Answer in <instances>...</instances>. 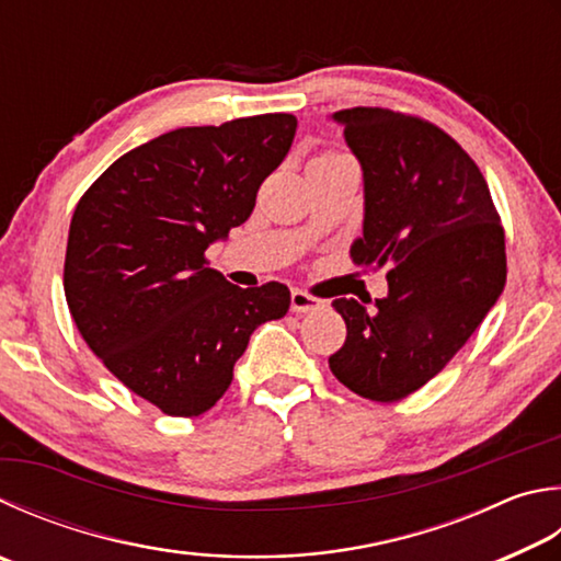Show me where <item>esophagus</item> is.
I'll return each mask as SVG.
<instances>
[{
    "label": "esophagus",
    "instance_id": "34e87169",
    "mask_svg": "<svg viewBox=\"0 0 561 561\" xmlns=\"http://www.w3.org/2000/svg\"><path fill=\"white\" fill-rule=\"evenodd\" d=\"M321 307H323V301L311 297V294L301 291V289H294L291 291V311L309 313V311H316V309H321Z\"/></svg>",
    "mask_w": 561,
    "mask_h": 561
}]
</instances>
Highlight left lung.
<instances>
[{
    "mask_svg": "<svg viewBox=\"0 0 561 561\" xmlns=\"http://www.w3.org/2000/svg\"><path fill=\"white\" fill-rule=\"evenodd\" d=\"M363 169L355 264L387 267V297L335 299L345 343L331 373L375 402L402 400L463 348L505 287V232L473 159L420 117L331 115Z\"/></svg>",
    "mask_w": 561,
    "mask_h": 561,
    "instance_id": "obj_1",
    "label": "left lung"
}]
</instances>
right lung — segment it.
I'll list each match as a JSON object with an SVG mask.
<instances>
[{
	"label": "right lung",
	"instance_id": "obj_1",
	"mask_svg": "<svg viewBox=\"0 0 561 561\" xmlns=\"http://www.w3.org/2000/svg\"><path fill=\"white\" fill-rule=\"evenodd\" d=\"M294 135L284 112L167 131L110 164L76 206L70 316L105 368L164 414L208 412L252 331L289 311L284 284L240 289L203 254L250 218Z\"/></svg>",
	"mask_w": 561,
	"mask_h": 561
}]
</instances>
